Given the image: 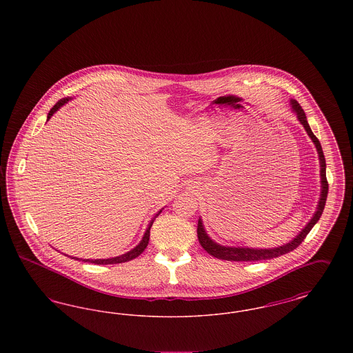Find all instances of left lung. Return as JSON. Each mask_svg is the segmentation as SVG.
<instances>
[{
	"instance_id": "8db88e82",
	"label": "left lung",
	"mask_w": 353,
	"mask_h": 353,
	"mask_svg": "<svg viewBox=\"0 0 353 353\" xmlns=\"http://www.w3.org/2000/svg\"><path fill=\"white\" fill-rule=\"evenodd\" d=\"M290 105L292 112L296 115L298 120L301 121L304 130L307 134L310 136V139L312 140L318 156H319L320 164V197L316 210L312 216V219L307 222V225L303 228L302 230L299 232V234L295 235V238H292L290 242L283 243L282 246H276V248H269V249H255V248H246V246H223L219 245L216 241H213L209 234L206 233L205 228H203V222H202L201 217L199 219V226H197V235H199V241L201 243L202 248L209 252L210 255L219 258V259H223V261H265V259H271V258H276L281 256L283 254L292 252L294 249H296L305 238V235L311 232V229L315 226V223L320 219V216L324 210L325 206V201H327V194H328V183H327V177H325V159H324V153L321 150L320 141L315 134H312L310 124L305 118V114L301 107V104L295 99L290 101Z\"/></svg>"
}]
</instances>
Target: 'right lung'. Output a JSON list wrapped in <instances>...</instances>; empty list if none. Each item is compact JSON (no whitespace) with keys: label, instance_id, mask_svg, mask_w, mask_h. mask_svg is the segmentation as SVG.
<instances>
[{"label":"right lung","instance_id":"add662e5","mask_svg":"<svg viewBox=\"0 0 353 353\" xmlns=\"http://www.w3.org/2000/svg\"><path fill=\"white\" fill-rule=\"evenodd\" d=\"M71 99H72V98H63V99H61V101H58V103L51 108L50 112L48 114V120H49L62 105H65V104H66L68 101H71ZM163 209H164V208H163ZM163 209H160V210L154 214V217L150 221V223H148V226H147V229H145V233L143 235L141 241L134 246L132 250L124 252V254L118 255V256H114V258H104V259H82V258L72 256V259H79V261L95 263V265H114V263H123V262L132 261L136 256H139L141 252H144V249L148 246V242H150V230H151L152 225H153V221L157 219V216L163 212Z\"/></svg>","mask_w":353,"mask_h":353}]
</instances>
